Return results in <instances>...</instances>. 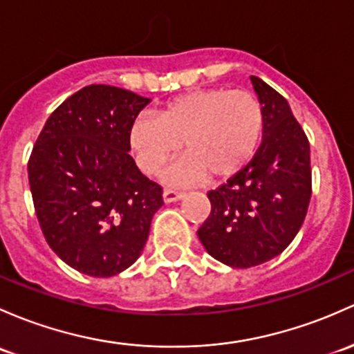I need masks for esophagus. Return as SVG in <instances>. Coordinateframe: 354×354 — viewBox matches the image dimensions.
Instances as JSON below:
<instances>
[{
    "mask_svg": "<svg viewBox=\"0 0 354 354\" xmlns=\"http://www.w3.org/2000/svg\"><path fill=\"white\" fill-rule=\"evenodd\" d=\"M185 193L180 192V189H174V188H166L162 196H165V202L171 203V202H178L180 198H183Z\"/></svg>",
    "mask_w": 354,
    "mask_h": 354,
    "instance_id": "1",
    "label": "esophagus"
}]
</instances>
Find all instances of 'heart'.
Masks as SVG:
<instances>
[{
  "label": "heart",
  "instance_id": "b5f03b06",
  "mask_svg": "<svg viewBox=\"0 0 354 354\" xmlns=\"http://www.w3.org/2000/svg\"><path fill=\"white\" fill-rule=\"evenodd\" d=\"M265 133V110L245 89L200 88L169 100L159 117L140 115L130 125L136 161L158 174L183 149L189 158L169 173L173 181L229 178L254 158Z\"/></svg>",
  "mask_w": 354,
  "mask_h": 354
}]
</instances>
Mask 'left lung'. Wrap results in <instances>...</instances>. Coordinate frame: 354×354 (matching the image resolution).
Segmentation results:
<instances>
[{
	"mask_svg": "<svg viewBox=\"0 0 354 354\" xmlns=\"http://www.w3.org/2000/svg\"><path fill=\"white\" fill-rule=\"evenodd\" d=\"M252 86L265 110L254 158L207 193L210 215L198 229L208 254L232 268H252L295 239L312 195L310 146L288 102L259 77Z\"/></svg>",
	"mask_w": 354,
	"mask_h": 354,
	"instance_id": "8db88e82",
	"label": "left lung"
}]
</instances>
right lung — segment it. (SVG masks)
Returning a JSON list of instances; mask_svg holds the SVG:
<instances>
[{"label": "right lung", "mask_w": 354, "mask_h": 354, "mask_svg": "<svg viewBox=\"0 0 354 354\" xmlns=\"http://www.w3.org/2000/svg\"><path fill=\"white\" fill-rule=\"evenodd\" d=\"M151 100L89 84L50 113L28 159L33 208L47 244L71 268L109 278L137 261L162 187L140 173L129 132Z\"/></svg>", "instance_id": "1"}]
</instances>
